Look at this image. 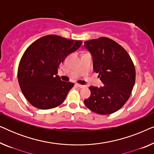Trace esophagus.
Returning a JSON list of instances; mask_svg holds the SVG:
<instances>
[{
  "mask_svg": "<svg viewBox=\"0 0 154 154\" xmlns=\"http://www.w3.org/2000/svg\"><path fill=\"white\" fill-rule=\"evenodd\" d=\"M75 85H76V86H77V87H79V88H84V87H85V85H81V84H79V83H76V84H75Z\"/></svg>",
  "mask_w": 154,
  "mask_h": 154,
  "instance_id": "1",
  "label": "esophagus"
}]
</instances>
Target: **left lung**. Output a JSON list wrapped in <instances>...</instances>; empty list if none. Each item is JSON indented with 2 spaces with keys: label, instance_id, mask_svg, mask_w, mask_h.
I'll return each mask as SVG.
<instances>
[{
  "label": "left lung",
  "instance_id": "8db88e82",
  "mask_svg": "<svg viewBox=\"0 0 154 154\" xmlns=\"http://www.w3.org/2000/svg\"><path fill=\"white\" fill-rule=\"evenodd\" d=\"M84 48L92 56L94 72L104 83L90 86L91 95L84 100L85 106L101 115L119 110L129 99L135 83V69L128 52L106 37L85 41Z\"/></svg>",
  "mask_w": 154,
  "mask_h": 154
}]
</instances>
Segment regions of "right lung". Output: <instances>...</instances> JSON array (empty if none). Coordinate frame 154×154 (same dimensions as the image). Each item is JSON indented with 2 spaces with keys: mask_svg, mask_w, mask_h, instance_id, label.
<instances>
[{
  "mask_svg": "<svg viewBox=\"0 0 154 154\" xmlns=\"http://www.w3.org/2000/svg\"><path fill=\"white\" fill-rule=\"evenodd\" d=\"M82 41L48 35L33 42L25 50L18 66L17 78L25 98L35 108L60 106L74 83L57 75L61 63L81 47Z\"/></svg>",
  "mask_w": 154,
  "mask_h": 154,
  "instance_id": "obj_1",
  "label": "right lung"
}]
</instances>
